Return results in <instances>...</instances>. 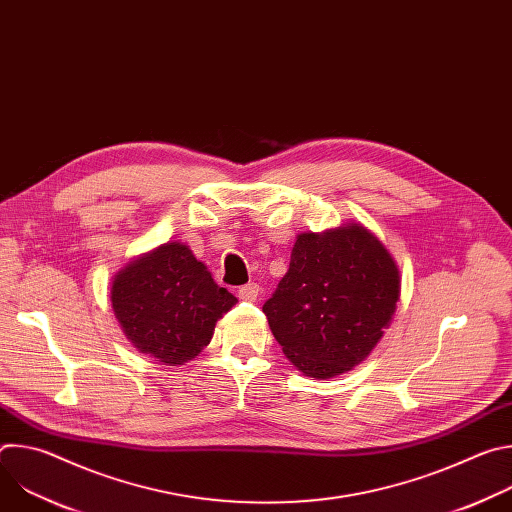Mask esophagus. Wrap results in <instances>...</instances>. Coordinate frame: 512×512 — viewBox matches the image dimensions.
I'll return each mask as SVG.
<instances>
[{"label": "esophagus", "instance_id": "esophagus-1", "mask_svg": "<svg viewBox=\"0 0 512 512\" xmlns=\"http://www.w3.org/2000/svg\"><path fill=\"white\" fill-rule=\"evenodd\" d=\"M237 296L243 300V302H255L257 296H259V285L257 283H245L237 289Z\"/></svg>", "mask_w": 512, "mask_h": 512}]
</instances>
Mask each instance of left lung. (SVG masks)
I'll return each instance as SVG.
<instances>
[{"label":"left lung","instance_id":"8db88e82","mask_svg":"<svg viewBox=\"0 0 512 512\" xmlns=\"http://www.w3.org/2000/svg\"><path fill=\"white\" fill-rule=\"evenodd\" d=\"M399 291V269L381 241L346 225L298 237L263 312L283 354L304 375L330 379L371 354Z\"/></svg>","mask_w":512,"mask_h":512}]
</instances>
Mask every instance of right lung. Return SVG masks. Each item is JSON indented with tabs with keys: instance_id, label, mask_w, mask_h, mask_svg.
<instances>
[{
	"instance_id": "right-lung-1",
	"label": "right lung",
	"mask_w": 512,
	"mask_h": 512,
	"mask_svg": "<svg viewBox=\"0 0 512 512\" xmlns=\"http://www.w3.org/2000/svg\"><path fill=\"white\" fill-rule=\"evenodd\" d=\"M111 304L139 352L176 367L210 342L216 320L237 298L214 283L186 245L166 243L115 275Z\"/></svg>"
}]
</instances>
